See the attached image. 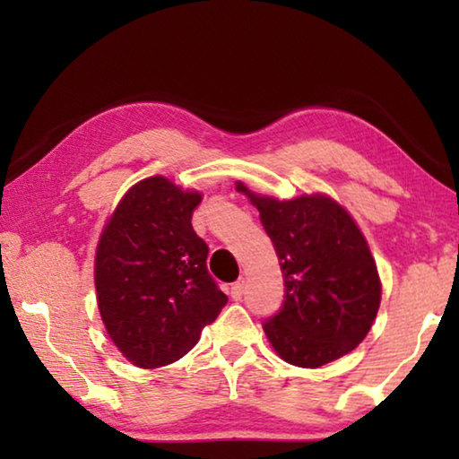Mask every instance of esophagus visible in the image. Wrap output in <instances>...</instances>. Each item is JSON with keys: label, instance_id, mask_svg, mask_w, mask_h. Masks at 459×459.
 Wrapping results in <instances>:
<instances>
[{"label": "esophagus", "instance_id": "34e87169", "mask_svg": "<svg viewBox=\"0 0 459 459\" xmlns=\"http://www.w3.org/2000/svg\"><path fill=\"white\" fill-rule=\"evenodd\" d=\"M243 293H245V279H238V281L230 285V298L240 299V298H243Z\"/></svg>", "mask_w": 459, "mask_h": 459}]
</instances>
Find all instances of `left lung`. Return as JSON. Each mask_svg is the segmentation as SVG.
Listing matches in <instances>:
<instances>
[{
	"instance_id": "obj_1",
	"label": "left lung",
	"mask_w": 459,
	"mask_h": 459,
	"mask_svg": "<svg viewBox=\"0 0 459 459\" xmlns=\"http://www.w3.org/2000/svg\"><path fill=\"white\" fill-rule=\"evenodd\" d=\"M275 247L283 304L263 320L277 354L295 367L317 368L354 351L380 306V279L362 232L325 196L279 202L243 184Z\"/></svg>"
}]
</instances>
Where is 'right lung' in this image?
<instances>
[{
    "label": "right lung",
    "mask_w": 459,
    "mask_h": 459,
    "mask_svg": "<svg viewBox=\"0 0 459 459\" xmlns=\"http://www.w3.org/2000/svg\"><path fill=\"white\" fill-rule=\"evenodd\" d=\"M198 192L161 176L135 184L100 235L99 312L108 336L139 368L190 352L229 298L208 273V245L192 229Z\"/></svg>",
    "instance_id": "add662e5"
}]
</instances>
